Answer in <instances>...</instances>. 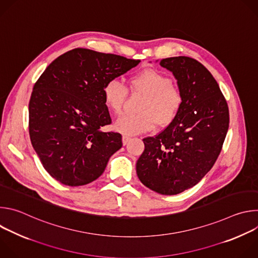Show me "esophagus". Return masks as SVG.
<instances>
[{
    "label": "esophagus",
    "instance_id": "obj_1",
    "mask_svg": "<svg viewBox=\"0 0 258 258\" xmlns=\"http://www.w3.org/2000/svg\"><path fill=\"white\" fill-rule=\"evenodd\" d=\"M131 141H132V138L126 137V136H123V137H122V144H123L124 146H125V145H127Z\"/></svg>",
    "mask_w": 258,
    "mask_h": 258
}]
</instances>
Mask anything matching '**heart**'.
Returning a JSON list of instances; mask_svg holds the SVG:
<instances>
[{
  "label": "heart",
  "mask_w": 258,
  "mask_h": 258,
  "mask_svg": "<svg viewBox=\"0 0 258 258\" xmlns=\"http://www.w3.org/2000/svg\"><path fill=\"white\" fill-rule=\"evenodd\" d=\"M133 93L145 95L139 108L140 114L123 115L114 128L124 136H136L152 131L156 124L168 125L177 115L182 104L179 89L164 73L155 69H145L127 80ZM103 99L110 112L119 115L127 94L126 88L117 80L108 81L103 88Z\"/></svg>",
  "instance_id": "1"
}]
</instances>
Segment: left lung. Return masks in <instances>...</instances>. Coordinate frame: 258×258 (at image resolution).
Masks as SVG:
<instances>
[{"instance_id":"left-lung-1","label":"left lung","mask_w":258,"mask_h":258,"mask_svg":"<svg viewBox=\"0 0 258 258\" xmlns=\"http://www.w3.org/2000/svg\"><path fill=\"white\" fill-rule=\"evenodd\" d=\"M160 65L172 72L182 104L166 128L143 140L145 150L136 168L147 188L176 195L194 187L215 163L229 130V107L211 73L197 60L170 57Z\"/></svg>"}]
</instances>
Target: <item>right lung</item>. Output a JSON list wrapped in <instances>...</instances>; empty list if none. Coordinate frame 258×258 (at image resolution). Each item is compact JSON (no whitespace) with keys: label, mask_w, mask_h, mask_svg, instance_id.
<instances>
[{"label":"right lung","mask_w":258,"mask_h":258,"mask_svg":"<svg viewBox=\"0 0 258 258\" xmlns=\"http://www.w3.org/2000/svg\"><path fill=\"white\" fill-rule=\"evenodd\" d=\"M141 61L78 48L55 59L35 83L28 105L29 137L44 168L63 185L97 179L122 146L111 123L103 88Z\"/></svg>","instance_id":"obj_1"}]
</instances>
